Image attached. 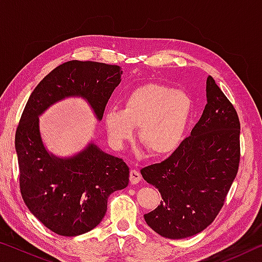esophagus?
<instances>
[{"instance_id":"esophagus-1","label":"esophagus","mask_w":262,"mask_h":262,"mask_svg":"<svg viewBox=\"0 0 262 262\" xmlns=\"http://www.w3.org/2000/svg\"><path fill=\"white\" fill-rule=\"evenodd\" d=\"M129 179H130V183L133 185H136L137 183H140V181H141L142 176L137 170H132L130 173H129Z\"/></svg>"}]
</instances>
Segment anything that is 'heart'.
Masks as SVG:
<instances>
[{
    "label": "heart",
    "instance_id": "1",
    "mask_svg": "<svg viewBox=\"0 0 262 262\" xmlns=\"http://www.w3.org/2000/svg\"><path fill=\"white\" fill-rule=\"evenodd\" d=\"M192 100L183 91L162 84H144L133 90L122 108H110L104 114V126L112 143L121 145L139 127V139L156 156L173 152L184 139Z\"/></svg>",
    "mask_w": 262,
    "mask_h": 262
}]
</instances>
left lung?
Wrapping results in <instances>:
<instances>
[{
	"mask_svg": "<svg viewBox=\"0 0 262 262\" xmlns=\"http://www.w3.org/2000/svg\"><path fill=\"white\" fill-rule=\"evenodd\" d=\"M206 92L207 105L190 136L165 161L141 170L163 199L144 220L168 239L192 237L211 224L238 172V114L211 76Z\"/></svg>",
	"mask_w": 262,
	"mask_h": 262,
	"instance_id": "obj_1",
	"label": "left lung"
}]
</instances>
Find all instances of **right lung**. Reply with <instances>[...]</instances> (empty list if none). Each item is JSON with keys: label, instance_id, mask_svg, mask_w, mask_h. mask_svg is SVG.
I'll return each mask as SVG.
<instances>
[{"label": "right lung", "instance_id": "right-lung-1", "mask_svg": "<svg viewBox=\"0 0 262 262\" xmlns=\"http://www.w3.org/2000/svg\"><path fill=\"white\" fill-rule=\"evenodd\" d=\"M121 75L119 66L64 62L35 86L21 114L15 137L21 196L29 210L60 236L95 229L106 214L110 195L128 186L129 168L94 142L74 156H55L43 145L39 117L57 101L81 97L100 121Z\"/></svg>", "mask_w": 262, "mask_h": 262}]
</instances>
